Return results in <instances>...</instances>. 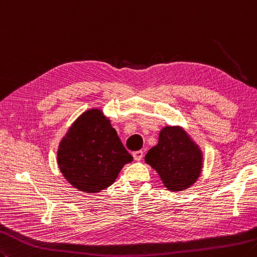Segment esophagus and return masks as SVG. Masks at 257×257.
<instances>
[{"instance_id": "obj_1", "label": "esophagus", "mask_w": 257, "mask_h": 257, "mask_svg": "<svg viewBox=\"0 0 257 257\" xmlns=\"http://www.w3.org/2000/svg\"><path fill=\"white\" fill-rule=\"evenodd\" d=\"M133 156H134V158H135V160H142L143 159V157H144V152L143 150H137V152H134L133 153Z\"/></svg>"}]
</instances>
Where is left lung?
Masks as SVG:
<instances>
[{"mask_svg": "<svg viewBox=\"0 0 257 257\" xmlns=\"http://www.w3.org/2000/svg\"><path fill=\"white\" fill-rule=\"evenodd\" d=\"M202 154L178 127H165L158 144L149 149L146 163L157 170L169 190L180 192L192 186L202 170Z\"/></svg>", "mask_w": 257, "mask_h": 257, "instance_id": "obj_1", "label": "left lung"}]
</instances>
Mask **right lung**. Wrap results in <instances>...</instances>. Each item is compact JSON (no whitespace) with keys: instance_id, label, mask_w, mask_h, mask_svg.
Wrapping results in <instances>:
<instances>
[{"instance_id":"add662e5","label":"right lung","mask_w":257,"mask_h":257,"mask_svg":"<svg viewBox=\"0 0 257 257\" xmlns=\"http://www.w3.org/2000/svg\"><path fill=\"white\" fill-rule=\"evenodd\" d=\"M130 162L133 156L97 109L88 110L75 120L58 150V164L65 179L85 193L109 187Z\"/></svg>"}]
</instances>
